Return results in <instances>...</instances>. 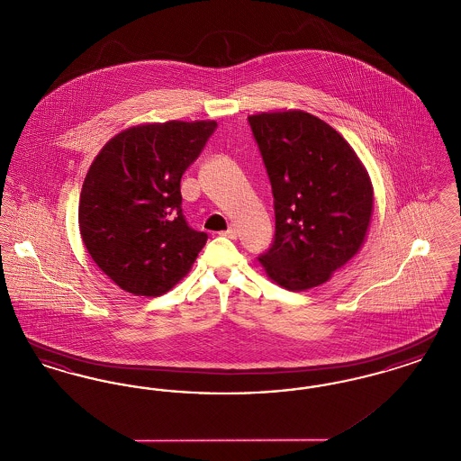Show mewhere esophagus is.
Listing matches in <instances>:
<instances>
[{"label": "esophagus", "mask_w": 461, "mask_h": 461, "mask_svg": "<svg viewBox=\"0 0 461 461\" xmlns=\"http://www.w3.org/2000/svg\"><path fill=\"white\" fill-rule=\"evenodd\" d=\"M222 235H224V237H228V239H233V240H235V239H237V230H235L233 226H230Z\"/></svg>", "instance_id": "1"}]
</instances>
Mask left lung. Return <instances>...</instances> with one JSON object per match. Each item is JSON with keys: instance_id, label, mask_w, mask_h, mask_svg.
<instances>
[{"instance_id": "1", "label": "left lung", "mask_w": 461, "mask_h": 461, "mask_svg": "<svg viewBox=\"0 0 461 461\" xmlns=\"http://www.w3.org/2000/svg\"><path fill=\"white\" fill-rule=\"evenodd\" d=\"M275 197L276 233L259 256L292 292L329 282L363 247L373 214L368 171L351 145L304 110L249 115Z\"/></svg>"}]
</instances>
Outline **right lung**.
<instances>
[{
    "label": "right lung",
    "instance_id": "right-lung-1",
    "mask_svg": "<svg viewBox=\"0 0 461 461\" xmlns=\"http://www.w3.org/2000/svg\"><path fill=\"white\" fill-rule=\"evenodd\" d=\"M216 126H132L95 157L79 197V231L91 259L122 290L158 297L192 269L207 233L186 224L179 183Z\"/></svg>",
    "mask_w": 461,
    "mask_h": 461
}]
</instances>
